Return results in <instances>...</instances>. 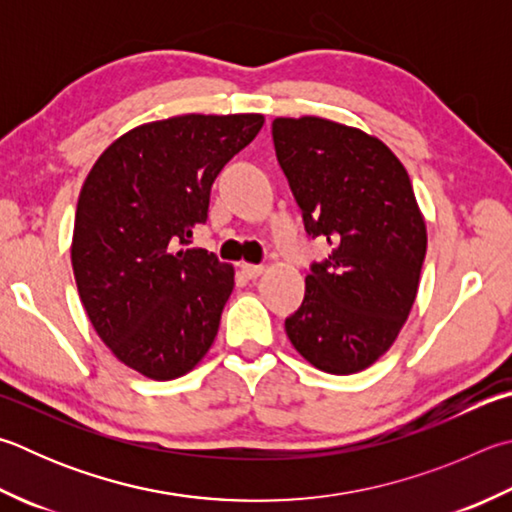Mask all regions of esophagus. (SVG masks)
Returning <instances> with one entry per match:
<instances>
[{
  "mask_svg": "<svg viewBox=\"0 0 512 512\" xmlns=\"http://www.w3.org/2000/svg\"><path fill=\"white\" fill-rule=\"evenodd\" d=\"M241 273H244L248 280H257L259 275L264 273V266L262 264H241Z\"/></svg>",
  "mask_w": 512,
  "mask_h": 512,
  "instance_id": "34e87169",
  "label": "esophagus"
}]
</instances>
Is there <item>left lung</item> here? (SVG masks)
Returning a JSON list of instances; mask_svg holds the SVG:
<instances>
[{
	"label": "left lung",
	"mask_w": 512,
	"mask_h": 512,
	"mask_svg": "<svg viewBox=\"0 0 512 512\" xmlns=\"http://www.w3.org/2000/svg\"><path fill=\"white\" fill-rule=\"evenodd\" d=\"M273 141L306 232L331 246L286 336L320 371L358 374L394 345L416 300L427 228L410 174L380 138L329 118H275Z\"/></svg>",
	"instance_id": "8db88e82"
}]
</instances>
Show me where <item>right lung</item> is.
I'll return each instance as SVG.
<instances>
[{"label": "right lung", "instance_id": "right-lung-1", "mask_svg": "<svg viewBox=\"0 0 512 512\" xmlns=\"http://www.w3.org/2000/svg\"><path fill=\"white\" fill-rule=\"evenodd\" d=\"M262 114H183L118 136L82 183L71 264L100 340L129 369L172 380L217 338L235 268L185 248L210 188L253 141Z\"/></svg>", "mask_w": 512, "mask_h": 512}]
</instances>
